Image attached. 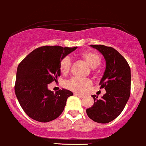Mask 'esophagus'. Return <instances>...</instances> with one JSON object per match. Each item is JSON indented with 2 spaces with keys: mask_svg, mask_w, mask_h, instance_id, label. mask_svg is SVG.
<instances>
[{
  "mask_svg": "<svg viewBox=\"0 0 146 146\" xmlns=\"http://www.w3.org/2000/svg\"><path fill=\"white\" fill-rule=\"evenodd\" d=\"M75 96H78L79 98H83L84 97V95H82V94H77V93H75L74 94Z\"/></svg>",
  "mask_w": 146,
  "mask_h": 146,
  "instance_id": "obj_1",
  "label": "esophagus"
}]
</instances>
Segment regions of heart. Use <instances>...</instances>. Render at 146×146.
<instances>
[{
    "label": "heart",
    "mask_w": 146,
    "mask_h": 146,
    "mask_svg": "<svg viewBox=\"0 0 146 146\" xmlns=\"http://www.w3.org/2000/svg\"><path fill=\"white\" fill-rule=\"evenodd\" d=\"M81 56L91 67H96L101 62V58L97 53L91 51H86L81 54ZM72 60L70 55H65L61 58L60 61V70L63 74H67L71 70ZM91 79L88 78H82L73 76L64 82V86L66 88L71 91L82 93L85 91L86 88L91 85Z\"/></svg>",
    "instance_id": "obj_1"
}]
</instances>
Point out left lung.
Segmentation results:
<instances>
[{
  "label": "left lung",
  "instance_id": "1",
  "mask_svg": "<svg viewBox=\"0 0 146 146\" xmlns=\"http://www.w3.org/2000/svg\"><path fill=\"white\" fill-rule=\"evenodd\" d=\"M100 51L106 61V68L100 88L106 94L101 99L93 95L94 105L86 110L88 117L102 124L110 122L121 114L131 94V69L125 58L115 48L104 45H91Z\"/></svg>",
  "mask_w": 146,
  "mask_h": 146
}]
</instances>
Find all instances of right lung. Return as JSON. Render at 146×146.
Instances as JSON below:
<instances>
[{
  "label": "right lung",
  "mask_w": 146,
  "mask_h": 146,
  "mask_svg": "<svg viewBox=\"0 0 146 146\" xmlns=\"http://www.w3.org/2000/svg\"><path fill=\"white\" fill-rule=\"evenodd\" d=\"M76 48L41 46L19 63L15 93L19 105L29 117L40 122H48L62 114L67 99L73 93L62 89L54 94L48 89V84L56 82L60 76L61 58Z\"/></svg>",
  "instance_id": "add662e5"
}]
</instances>
